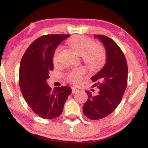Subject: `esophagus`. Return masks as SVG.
<instances>
[{
    "mask_svg": "<svg viewBox=\"0 0 148 148\" xmlns=\"http://www.w3.org/2000/svg\"><path fill=\"white\" fill-rule=\"evenodd\" d=\"M78 91H79V90H78V89H76V88H74V87H72V92L73 93V94H74V93L77 92Z\"/></svg>",
    "mask_w": 148,
    "mask_h": 148,
    "instance_id": "obj_1",
    "label": "esophagus"
}]
</instances>
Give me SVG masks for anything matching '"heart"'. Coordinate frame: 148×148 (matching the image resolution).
<instances>
[{
  "mask_svg": "<svg viewBox=\"0 0 148 148\" xmlns=\"http://www.w3.org/2000/svg\"><path fill=\"white\" fill-rule=\"evenodd\" d=\"M68 45L79 55L91 70H97L103 67L106 59V51L102 46L95 45L90 38L83 35H75L67 42ZM62 47H58L53 56V62L57 64ZM85 74L84 68L73 69L67 74V79L73 84H79Z\"/></svg>",
  "mask_w": 148,
  "mask_h": 148,
  "instance_id": "1",
  "label": "heart"
}]
</instances>
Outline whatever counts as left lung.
<instances>
[{"label":"left lung","mask_w":148,"mask_h":148,"mask_svg":"<svg viewBox=\"0 0 148 148\" xmlns=\"http://www.w3.org/2000/svg\"><path fill=\"white\" fill-rule=\"evenodd\" d=\"M104 46L106 62L97 74L91 78L93 87L99 88L97 95L89 91L88 100L83 106L84 115L90 120H99L108 116L121 101L127 85L128 67L126 58L118 45L109 37L95 35Z\"/></svg>","instance_id":"8db88e82"}]
</instances>
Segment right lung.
Wrapping results in <instances>:
<instances>
[{"label":"right lung","mask_w":148,"mask_h":148,"mask_svg":"<svg viewBox=\"0 0 148 148\" xmlns=\"http://www.w3.org/2000/svg\"><path fill=\"white\" fill-rule=\"evenodd\" d=\"M69 35H47L35 40L23 56L19 67L21 93L33 112L44 119L60 116L72 92L67 86L52 90L47 84L49 72L53 69V56L60 42Z\"/></svg>","instance_id":"obj_1"}]
</instances>
